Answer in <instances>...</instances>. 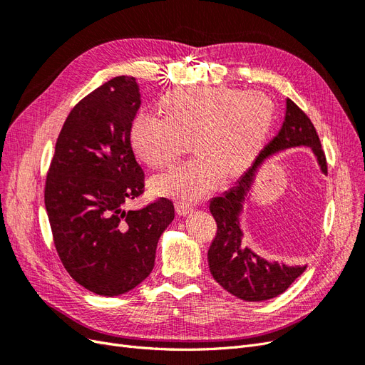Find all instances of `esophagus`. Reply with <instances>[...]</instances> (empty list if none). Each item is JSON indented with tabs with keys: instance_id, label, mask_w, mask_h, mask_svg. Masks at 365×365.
Instances as JSON below:
<instances>
[{
	"instance_id": "1",
	"label": "esophagus",
	"mask_w": 365,
	"mask_h": 365,
	"mask_svg": "<svg viewBox=\"0 0 365 365\" xmlns=\"http://www.w3.org/2000/svg\"><path fill=\"white\" fill-rule=\"evenodd\" d=\"M193 212V207L185 204V202H178L176 204V213H178V216H185Z\"/></svg>"
}]
</instances>
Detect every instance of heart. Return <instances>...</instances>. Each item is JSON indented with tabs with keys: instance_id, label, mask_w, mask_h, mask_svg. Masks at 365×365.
I'll use <instances>...</instances> for the list:
<instances>
[{
	"instance_id": "b5f03b06",
	"label": "heart",
	"mask_w": 365,
	"mask_h": 365,
	"mask_svg": "<svg viewBox=\"0 0 365 365\" xmlns=\"http://www.w3.org/2000/svg\"><path fill=\"white\" fill-rule=\"evenodd\" d=\"M163 118L140 114L130 143L152 169H165L192 145L195 160L157 176L158 195L197 201L224 182L244 175L263 148L274 120L267 96L230 88H181L160 102Z\"/></svg>"
}]
</instances>
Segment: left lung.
<instances>
[{
    "label": "left lung",
    "instance_id": "8db88e82",
    "mask_svg": "<svg viewBox=\"0 0 365 365\" xmlns=\"http://www.w3.org/2000/svg\"><path fill=\"white\" fill-rule=\"evenodd\" d=\"M302 146L311 148L319 169L327 173L326 155L312 121L291 98H286L284 121L279 134L263 148L233 189L210 201V213L217 225L208 248L210 272L225 291L245 302H264L283 294L306 269V264H284L264 259L247 245L240 228V215L245 201L250 200L257 169L274 153Z\"/></svg>",
    "mask_w": 365,
    "mask_h": 365
}]
</instances>
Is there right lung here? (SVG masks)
Masks as SVG:
<instances>
[{
  "instance_id": "obj_1",
  "label": "right lung",
  "mask_w": 365,
  "mask_h": 365,
  "mask_svg": "<svg viewBox=\"0 0 365 365\" xmlns=\"http://www.w3.org/2000/svg\"><path fill=\"white\" fill-rule=\"evenodd\" d=\"M141 105L135 77L117 76L83 97L65 120L46 182V208L59 257L97 295L134 289L155 263L175 217L170 200L125 210L145 189L130 145Z\"/></svg>"
}]
</instances>
